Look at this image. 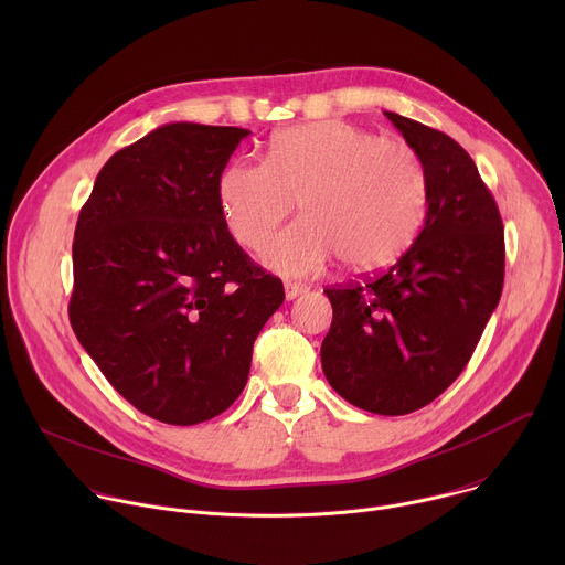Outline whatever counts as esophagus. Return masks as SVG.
<instances>
[{
	"label": "esophagus",
	"mask_w": 565,
	"mask_h": 565,
	"mask_svg": "<svg viewBox=\"0 0 565 565\" xmlns=\"http://www.w3.org/2000/svg\"><path fill=\"white\" fill-rule=\"evenodd\" d=\"M308 288L303 284H297V281H286V299H297L299 295H303Z\"/></svg>",
	"instance_id": "1"
}]
</instances>
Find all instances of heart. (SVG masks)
I'll use <instances>...</instances> for the list:
<instances>
[{"label":"heart","instance_id":"obj_1","mask_svg":"<svg viewBox=\"0 0 565 565\" xmlns=\"http://www.w3.org/2000/svg\"><path fill=\"white\" fill-rule=\"evenodd\" d=\"M427 196L412 147L342 120L286 129L270 140L266 163L234 160L218 179L223 223L248 250L299 201L303 218L264 250V264L290 277L324 270L335 255L349 270L391 264L414 241Z\"/></svg>","mask_w":565,"mask_h":565}]
</instances>
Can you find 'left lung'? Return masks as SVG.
Returning a JSON list of instances; mask_svg holds the SVG:
<instances>
[{
  "mask_svg": "<svg viewBox=\"0 0 565 565\" xmlns=\"http://www.w3.org/2000/svg\"><path fill=\"white\" fill-rule=\"evenodd\" d=\"M384 116L423 160L427 216L393 266L324 290L333 324L321 342V369L351 405L405 416L467 366L501 299L505 236L492 192L454 138L393 111Z\"/></svg>",
  "mask_w": 565,
  "mask_h": 565,
  "instance_id": "obj_1",
  "label": "left lung"
}]
</instances>
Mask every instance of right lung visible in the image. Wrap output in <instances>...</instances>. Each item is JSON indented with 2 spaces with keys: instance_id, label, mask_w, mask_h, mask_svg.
<instances>
[{
  "instance_id": "add662e5",
  "label": "right lung",
  "mask_w": 565,
  "mask_h": 565,
  "mask_svg": "<svg viewBox=\"0 0 565 565\" xmlns=\"http://www.w3.org/2000/svg\"><path fill=\"white\" fill-rule=\"evenodd\" d=\"M250 131L170 122L116 151L79 210L68 319L145 416L199 425L244 391L281 279L227 232L218 179Z\"/></svg>"
}]
</instances>
